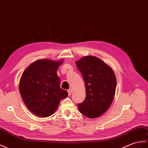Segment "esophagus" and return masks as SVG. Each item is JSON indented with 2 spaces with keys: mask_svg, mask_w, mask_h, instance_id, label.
<instances>
[{
  "mask_svg": "<svg viewBox=\"0 0 148 148\" xmlns=\"http://www.w3.org/2000/svg\"><path fill=\"white\" fill-rule=\"evenodd\" d=\"M67 92H68V95L70 96L72 93V92H73V90H72V89H69V90L67 91Z\"/></svg>",
  "mask_w": 148,
  "mask_h": 148,
  "instance_id": "1",
  "label": "esophagus"
}]
</instances>
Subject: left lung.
<instances>
[{"instance_id":"8db88e82","label":"left lung","mask_w":148,"mask_h":148,"mask_svg":"<svg viewBox=\"0 0 148 148\" xmlns=\"http://www.w3.org/2000/svg\"><path fill=\"white\" fill-rule=\"evenodd\" d=\"M82 75L86 98L78 104L79 110L90 119H95L107 111L115 97L116 80L112 69L99 58L88 56L75 62Z\"/></svg>"}]
</instances>
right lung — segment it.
I'll return each mask as SVG.
<instances>
[{"label":"right lung","mask_w":148,"mask_h":148,"mask_svg":"<svg viewBox=\"0 0 148 148\" xmlns=\"http://www.w3.org/2000/svg\"><path fill=\"white\" fill-rule=\"evenodd\" d=\"M63 60L39 59L31 64L21 77L19 92L27 108L34 114L47 117L53 114L67 92L60 88L57 71Z\"/></svg>","instance_id":"right-lung-1"}]
</instances>
